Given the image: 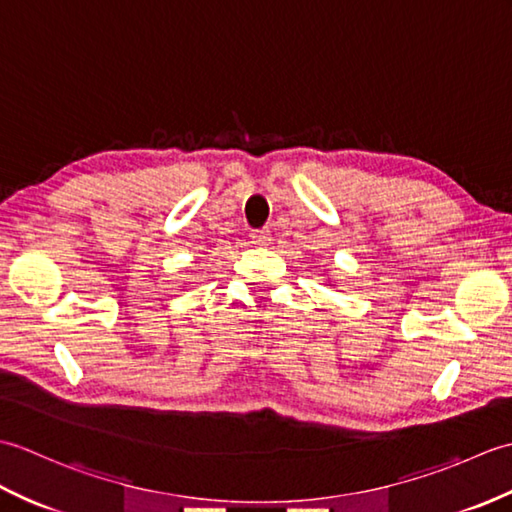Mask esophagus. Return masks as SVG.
I'll use <instances>...</instances> for the list:
<instances>
[{
  "instance_id": "obj_1",
  "label": "esophagus",
  "mask_w": 512,
  "mask_h": 512,
  "mask_svg": "<svg viewBox=\"0 0 512 512\" xmlns=\"http://www.w3.org/2000/svg\"><path fill=\"white\" fill-rule=\"evenodd\" d=\"M250 239H253L255 246H268L270 244V231H253L250 233Z\"/></svg>"
}]
</instances>
